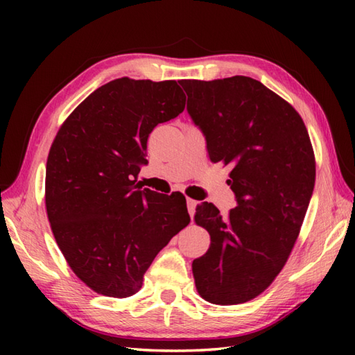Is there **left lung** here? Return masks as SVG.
Returning a JSON list of instances; mask_svg holds the SVG:
<instances>
[{"mask_svg":"<svg viewBox=\"0 0 355 355\" xmlns=\"http://www.w3.org/2000/svg\"><path fill=\"white\" fill-rule=\"evenodd\" d=\"M178 114L153 80L122 78L89 94L53 141L51 232L74 275L103 296L137 293L157 253L191 223L183 193H157L140 177L150 131Z\"/></svg>","mask_w":355,"mask_h":355,"instance_id":"left-lung-1","label":"left lung"}]
</instances>
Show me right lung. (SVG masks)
Here are the masks:
<instances>
[{
	"label": "right lung",
	"instance_id": "add662e5",
	"mask_svg": "<svg viewBox=\"0 0 355 355\" xmlns=\"http://www.w3.org/2000/svg\"><path fill=\"white\" fill-rule=\"evenodd\" d=\"M189 114L210 160L229 166L235 195L227 214L197 209L210 247L192 262L195 285L210 304H244L275 281L299 236L314 187L311 141L296 110L247 76L207 82Z\"/></svg>",
	"mask_w": 355,
	"mask_h": 355
}]
</instances>
